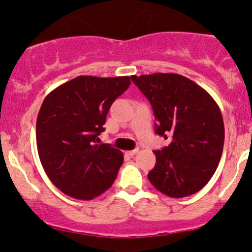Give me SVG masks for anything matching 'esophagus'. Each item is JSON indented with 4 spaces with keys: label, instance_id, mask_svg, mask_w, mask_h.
I'll list each match as a JSON object with an SVG mask.
<instances>
[{
    "label": "esophagus",
    "instance_id": "esophagus-1",
    "mask_svg": "<svg viewBox=\"0 0 252 252\" xmlns=\"http://www.w3.org/2000/svg\"><path fill=\"white\" fill-rule=\"evenodd\" d=\"M138 153V149H134V150H129V152H126V155L129 156H134Z\"/></svg>",
    "mask_w": 252,
    "mask_h": 252
}]
</instances>
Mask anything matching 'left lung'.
Returning <instances> with one entry per match:
<instances>
[{
  "mask_svg": "<svg viewBox=\"0 0 252 252\" xmlns=\"http://www.w3.org/2000/svg\"><path fill=\"white\" fill-rule=\"evenodd\" d=\"M148 98L155 115V132L169 144L155 150L148 179L170 198L199 192L211 180L224 147V122L216 100L201 86L176 73L131 76Z\"/></svg>",
  "mask_w": 252,
  "mask_h": 252,
  "instance_id": "left-lung-1",
  "label": "left lung"
}]
</instances>
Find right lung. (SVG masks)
<instances>
[{
  "instance_id": "1",
  "label": "right lung",
  "mask_w": 252,
  "mask_h": 252,
  "mask_svg": "<svg viewBox=\"0 0 252 252\" xmlns=\"http://www.w3.org/2000/svg\"><path fill=\"white\" fill-rule=\"evenodd\" d=\"M130 78L79 76L43 99L36 120L37 153L52 184L65 194L91 200L114 184L123 154L98 144V135Z\"/></svg>"
}]
</instances>
